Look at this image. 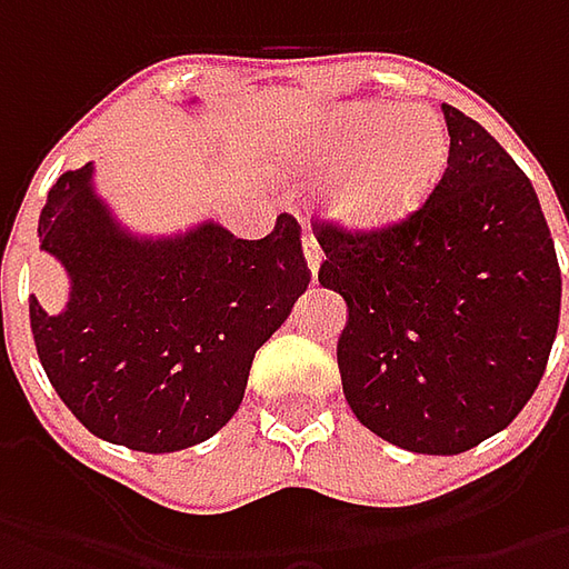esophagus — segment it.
Masks as SVG:
<instances>
[{
  "label": "esophagus",
  "instance_id": "34e87169",
  "mask_svg": "<svg viewBox=\"0 0 569 569\" xmlns=\"http://www.w3.org/2000/svg\"><path fill=\"white\" fill-rule=\"evenodd\" d=\"M303 256H307V269H310V274H317L319 262H322V250H319L313 233H303Z\"/></svg>",
  "mask_w": 569,
  "mask_h": 569
}]
</instances>
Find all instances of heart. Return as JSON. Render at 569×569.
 Here are the masks:
<instances>
[{"mask_svg": "<svg viewBox=\"0 0 569 569\" xmlns=\"http://www.w3.org/2000/svg\"><path fill=\"white\" fill-rule=\"evenodd\" d=\"M449 158L447 126L425 107L345 103L300 132L291 161L307 177H336L329 206L355 228L402 224L425 206Z\"/></svg>", "mask_w": 569, "mask_h": 569, "instance_id": "b5f03b06", "label": "heart"}]
</instances>
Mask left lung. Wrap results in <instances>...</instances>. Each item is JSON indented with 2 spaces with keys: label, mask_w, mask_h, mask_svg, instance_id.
I'll return each mask as SVG.
<instances>
[{
  "label": "left lung",
  "mask_w": 569,
  "mask_h": 569,
  "mask_svg": "<svg viewBox=\"0 0 569 569\" xmlns=\"http://www.w3.org/2000/svg\"><path fill=\"white\" fill-rule=\"evenodd\" d=\"M449 158L402 224H319V284L339 291L345 399L392 447L456 456L513 421L545 377L560 266L529 177L443 103Z\"/></svg>",
  "instance_id": "1"
}]
</instances>
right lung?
<instances>
[{"instance_id": "right-lung-1", "label": "right lung", "mask_w": 569, "mask_h": 569, "mask_svg": "<svg viewBox=\"0 0 569 569\" xmlns=\"http://www.w3.org/2000/svg\"><path fill=\"white\" fill-rule=\"evenodd\" d=\"M37 237L69 274L62 313L31 295L37 358L81 425L139 452L196 447L228 425L256 351L310 284L291 214L262 240L214 221L136 237L98 196L94 164L56 180Z\"/></svg>"}]
</instances>
